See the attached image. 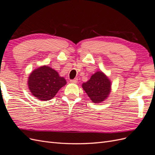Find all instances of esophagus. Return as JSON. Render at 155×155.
<instances>
[{"instance_id": "1", "label": "esophagus", "mask_w": 155, "mask_h": 155, "mask_svg": "<svg viewBox=\"0 0 155 155\" xmlns=\"http://www.w3.org/2000/svg\"><path fill=\"white\" fill-rule=\"evenodd\" d=\"M78 78H75V79H71V80H70V82L71 83H78Z\"/></svg>"}]
</instances>
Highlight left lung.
Wrapping results in <instances>:
<instances>
[{
  "label": "left lung",
  "mask_w": 155,
  "mask_h": 155,
  "mask_svg": "<svg viewBox=\"0 0 155 155\" xmlns=\"http://www.w3.org/2000/svg\"><path fill=\"white\" fill-rule=\"evenodd\" d=\"M83 88L94 103L105 100L110 92V82L101 72H97L82 85Z\"/></svg>",
  "instance_id": "obj_1"
}]
</instances>
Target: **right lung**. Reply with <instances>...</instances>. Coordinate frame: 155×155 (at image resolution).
Returning a JSON list of instances; mask_svg holds the SVG:
<instances>
[{
  "label": "right lung",
  "mask_w": 155,
  "mask_h": 155,
  "mask_svg": "<svg viewBox=\"0 0 155 155\" xmlns=\"http://www.w3.org/2000/svg\"><path fill=\"white\" fill-rule=\"evenodd\" d=\"M28 83L32 94L41 101L51 100L67 83L64 78L59 77L55 70L47 66L34 70Z\"/></svg>",
  "instance_id": "add662e5"
}]
</instances>
